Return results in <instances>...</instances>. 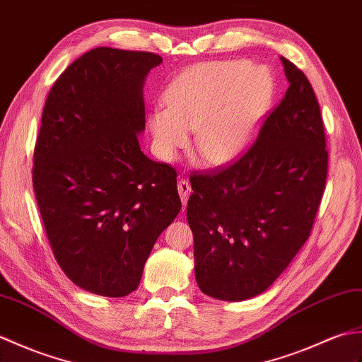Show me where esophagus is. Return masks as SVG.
<instances>
[{"instance_id": "obj_1", "label": "esophagus", "mask_w": 362, "mask_h": 362, "mask_svg": "<svg viewBox=\"0 0 362 362\" xmlns=\"http://www.w3.org/2000/svg\"><path fill=\"white\" fill-rule=\"evenodd\" d=\"M178 192H180V197H181L182 204H187V199H189L190 192H192L190 182L187 180H180L178 181Z\"/></svg>"}]
</instances>
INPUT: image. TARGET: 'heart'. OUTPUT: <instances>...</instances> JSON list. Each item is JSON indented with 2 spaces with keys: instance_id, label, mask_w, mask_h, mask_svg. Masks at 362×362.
Segmentation results:
<instances>
[{
  "instance_id": "b5f03b06",
  "label": "heart",
  "mask_w": 362,
  "mask_h": 362,
  "mask_svg": "<svg viewBox=\"0 0 362 362\" xmlns=\"http://www.w3.org/2000/svg\"><path fill=\"white\" fill-rule=\"evenodd\" d=\"M272 99V78L247 60L197 63L165 91L167 107L148 115L153 148L173 160L195 132L197 153L214 165L229 164L251 144Z\"/></svg>"
}]
</instances>
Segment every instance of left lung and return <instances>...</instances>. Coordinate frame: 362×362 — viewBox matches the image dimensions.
<instances>
[{"instance_id": "1", "label": "left lung", "mask_w": 362, "mask_h": 362, "mask_svg": "<svg viewBox=\"0 0 362 362\" xmlns=\"http://www.w3.org/2000/svg\"><path fill=\"white\" fill-rule=\"evenodd\" d=\"M280 60L290 86L251 148L190 178L197 284L218 300L267 291L308 240L324 195L328 151L316 94L299 68Z\"/></svg>"}]
</instances>
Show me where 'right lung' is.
Returning <instances> with one entry per match:
<instances>
[{
    "label": "right lung",
    "mask_w": 362,
    "mask_h": 362,
    "mask_svg": "<svg viewBox=\"0 0 362 362\" xmlns=\"http://www.w3.org/2000/svg\"><path fill=\"white\" fill-rule=\"evenodd\" d=\"M163 59L95 47L63 71L43 108L32 182L55 260L85 291L124 297L181 211L176 170L142 153L144 83Z\"/></svg>",
    "instance_id": "right-lung-1"
}]
</instances>
